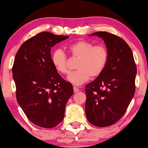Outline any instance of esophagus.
<instances>
[{"label":"esophagus","instance_id":"esophagus-1","mask_svg":"<svg viewBox=\"0 0 148 148\" xmlns=\"http://www.w3.org/2000/svg\"><path fill=\"white\" fill-rule=\"evenodd\" d=\"M79 88H78L77 87H76V86H74V92H79Z\"/></svg>","mask_w":148,"mask_h":148}]
</instances>
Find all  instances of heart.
Wrapping results in <instances>:
<instances>
[{
	"mask_svg": "<svg viewBox=\"0 0 148 148\" xmlns=\"http://www.w3.org/2000/svg\"><path fill=\"white\" fill-rule=\"evenodd\" d=\"M74 57L79 58L76 64L77 69L69 74L67 79L75 86L87 82L90 78L97 77L106 67L108 59V51L104 46L96 45L86 40H79L67 47ZM53 65L59 73L69 72L67 56L62 49H57L52 53Z\"/></svg>",
	"mask_w": 148,
	"mask_h": 148,
	"instance_id": "obj_1",
	"label": "heart"
}]
</instances>
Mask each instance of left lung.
I'll use <instances>...</instances> for the list:
<instances>
[{"label":"left lung","instance_id":"obj_1","mask_svg":"<svg viewBox=\"0 0 148 148\" xmlns=\"http://www.w3.org/2000/svg\"><path fill=\"white\" fill-rule=\"evenodd\" d=\"M90 35L103 39L108 59L102 73L86 86V114L95 126L108 127L123 116L133 98L136 66L132 49L121 37L101 31Z\"/></svg>","mask_w":148,"mask_h":148}]
</instances>
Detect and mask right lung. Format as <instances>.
Returning <instances> with one entry per match:
<instances>
[{
  "label": "right lung",
  "instance_id": "add662e5",
  "mask_svg": "<svg viewBox=\"0 0 148 148\" xmlns=\"http://www.w3.org/2000/svg\"><path fill=\"white\" fill-rule=\"evenodd\" d=\"M69 36L42 32L18 49L12 67L17 102L30 122L53 128L62 121L67 101L74 93L53 65L51 49Z\"/></svg>",
  "mask_w": 148,
  "mask_h": 148
}]
</instances>
